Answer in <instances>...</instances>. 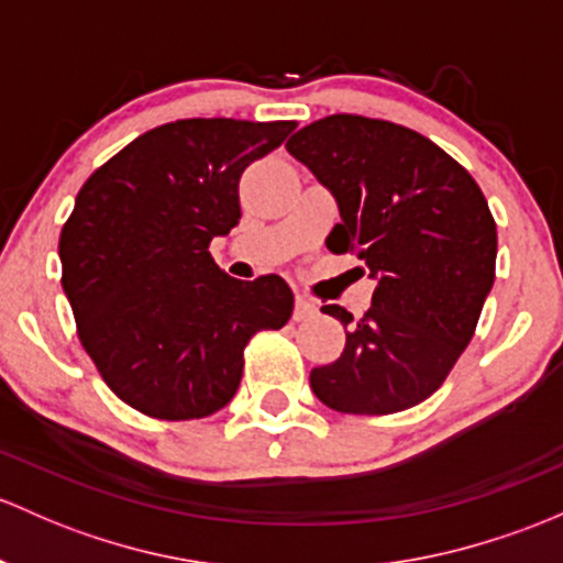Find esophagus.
I'll list each match as a JSON object with an SVG mask.
<instances>
[{"instance_id":"1","label":"esophagus","mask_w":563,"mask_h":563,"mask_svg":"<svg viewBox=\"0 0 563 563\" xmlns=\"http://www.w3.org/2000/svg\"><path fill=\"white\" fill-rule=\"evenodd\" d=\"M318 312L316 301L305 299V297H297V305H294V321H307V318H312Z\"/></svg>"}]
</instances>
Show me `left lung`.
I'll use <instances>...</instances> for the list:
<instances>
[{
    "mask_svg": "<svg viewBox=\"0 0 563 563\" xmlns=\"http://www.w3.org/2000/svg\"><path fill=\"white\" fill-rule=\"evenodd\" d=\"M334 197L342 221L327 245L356 251L375 280L372 307L347 329L334 364L310 372L323 405L388 416L434 394L470 345L494 286L496 223L472 175L412 129L329 115L286 142Z\"/></svg>",
    "mask_w": 563,
    "mask_h": 563,
    "instance_id": "1",
    "label": "left lung"
}]
</instances>
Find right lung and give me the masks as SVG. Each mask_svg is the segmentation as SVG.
<instances>
[{
  "mask_svg": "<svg viewBox=\"0 0 563 563\" xmlns=\"http://www.w3.org/2000/svg\"><path fill=\"white\" fill-rule=\"evenodd\" d=\"M294 121L188 118L129 142L86 180L58 240L62 286L88 356L118 399L162 421L232 401L242 351L286 327L294 291L277 275L234 280L210 242L240 223V177Z\"/></svg>",
  "mask_w": 563,
  "mask_h": 563,
  "instance_id": "1",
  "label": "right lung"
}]
</instances>
